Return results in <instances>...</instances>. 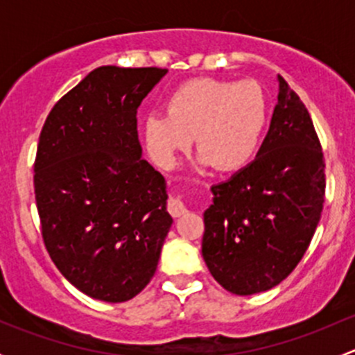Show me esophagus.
I'll list each match as a JSON object with an SVG mask.
<instances>
[{
	"mask_svg": "<svg viewBox=\"0 0 355 355\" xmlns=\"http://www.w3.org/2000/svg\"><path fill=\"white\" fill-rule=\"evenodd\" d=\"M168 211H170L173 216H182V214L187 213V206H185L182 199L170 198V200H168Z\"/></svg>",
	"mask_w": 355,
	"mask_h": 355,
	"instance_id": "esophagus-1",
	"label": "esophagus"
}]
</instances>
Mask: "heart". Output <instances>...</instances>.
<instances>
[{"label":"heart","mask_w":355,"mask_h":355,"mask_svg":"<svg viewBox=\"0 0 355 355\" xmlns=\"http://www.w3.org/2000/svg\"><path fill=\"white\" fill-rule=\"evenodd\" d=\"M266 121V98L257 84L196 78L168 96L166 113L144 118L142 135L149 156L164 170L177 164L196 135L199 163L232 171L256 155Z\"/></svg>","instance_id":"obj_1"}]
</instances>
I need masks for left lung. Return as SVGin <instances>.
I'll return each mask as SVG.
<instances>
[{
	"instance_id": "1",
	"label": "left lung",
	"mask_w": 355,
	"mask_h": 355,
	"mask_svg": "<svg viewBox=\"0 0 355 355\" xmlns=\"http://www.w3.org/2000/svg\"><path fill=\"white\" fill-rule=\"evenodd\" d=\"M278 103L256 159L211 187L202 257L235 295L277 287L311 244L324 202V161L313 120L278 75Z\"/></svg>"
}]
</instances>
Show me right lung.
Returning <instances> with one entry per match:
<instances>
[{
  "instance_id": "obj_1",
  "label": "right lung",
  "mask_w": 355,
  "mask_h": 355,
  "mask_svg": "<svg viewBox=\"0 0 355 355\" xmlns=\"http://www.w3.org/2000/svg\"><path fill=\"white\" fill-rule=\"evenodd\" d=\"M168 70L94 68L46 118L34 164L42 239L60 273L92 299L125 302L155 277L173 218L146 159L137 108Z\"/></svg>"
}]
</instances>
